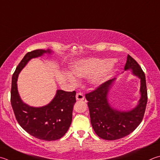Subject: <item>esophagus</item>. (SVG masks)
Listing matches in <instances>:
<instances>
[{
  "label": "esophagus",
  "instance_id": "34e87169",
  "mask_svg": "<svg viewBox=\"0 0 160 160\" xmlns=\"http://www.w3.org/2000/svg\"><path fill=\"white\" fill-rule=\"evenodd\" d=\"M75 97H76L77 101H82V100H84V98H85V97H84L83 94H82V93H81V92L77 93L76 96H75Z\"/></svg>",
  "mask_w": 160,
  "mask_h": 160
}]
</instances>
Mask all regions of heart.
<instances>
[{
  "instance_id": "1",
  "label": "heart",
  "mask_w": 160,
  "mask_h": 160,
  "mask_svg": "<svg viewBox=\"0 0 160 160\" xmlns=\"http://www.w3.org/2000/svg\"><path fill=\"white\" fill-rule=\"evenodd\" d=\"M112 63L113 61L110 59H85L78 61L72 66L71 70L72 73L80 78H88L93 75L90 84L93 86H99L112 75ZM65 77L69 82H76L73 75L71 72L65 73Z\"/></svg>"
}]
</instances>
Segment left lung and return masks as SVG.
Wrapping results in <instances>:
<instances>
[{"label": "left lung", "instance_id": "8db88e82", "mask_svg": "<svg viewBox=\"0 0 160 160\" xmlns=\"http://www.w3.org/2000/svg\"><path fill=\"white\" fill-rule=\"evenodd\" d=\"M132 70L141 80V97L138 104L129 110H119L110 106L108 95L116 78L109 80L89 94L88 101L91 124L97 135L105 140H117L133 132L141 122L148 101L146 76L138 63L128 54L124 71Z\"/></svg>", "mask_w": 160, "mask_h": 160}]
</instances>
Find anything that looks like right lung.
<instances>
[{
    "label": "right lung",
    "instance_id": "obj_1",
    "mask_svg": "<svg viewBox=\"0 0 160 160\" xmlns=\"http://www.w3.org/2000/svg\"><path fill=\"white\" fill-rule=\"evenodd\" d=\"M51 50H36L25 55L12 78L11 104L17 122L26 132L40 140L55 141L64 136L72 122L76 92L58 89L54 97L42 107L30 106L22 100L17 89L19 72L33 58L51 54Z\"/></svg>",
    "mask_w": 160,
    "mask_h": 160
}]
</instances>
